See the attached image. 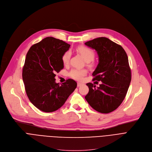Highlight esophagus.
I'll use <instances>...</instances> for the list:
<instances>
[{
    "mask_svg": "<svg viewBox=\"0 0 152 152\" xmlns=\"http://www.w3.org/2000/svg\"><path fill=\"white\" fill-rule=\"evenodd\" d=\"M77 87H80V86H83V84H82V83H77Z\"/></svg>",
    "mask_w": 152,
    "mask_h": 152,
    "instance_id": "esophagus-1",
    "label": "esophagus"
}]
</instances>
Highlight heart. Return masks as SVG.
Segmentation results:
<instances>
[{
    "label": "heart",
    "instance_id": "obj_1",
    "mask_svg": "<svg viewBox=\"0 0 152 152\" xmlns=\"http://www.w3.org/2000/svg\"><path fill=\"white\" fill-rule=\"evenodd\" d=\"M77 51L82 56L86 62L90 63L95 58V53L94 50L86 46H80L77 48ZM72 56V52L69 50H66L62 56V61L64 65H68ZM87 71L84 69H73L69 73V76L76 80H81L86 75Z\"/></svg>",
    "mask_w": 152,
    "mask_h": 152
}]
</instances>
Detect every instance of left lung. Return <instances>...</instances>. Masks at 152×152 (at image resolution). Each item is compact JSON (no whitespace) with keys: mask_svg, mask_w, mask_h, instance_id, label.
<instances>
[{"mask_svg":"<svg viewBox=\"0 0 152 152\" xmlns=\"http://www.w3.org/2000/svg\"><path fill=\"white\" fill-rule=\"evenodd\" d=\"M85 45L97 52L99 63L92 73L93 80L102 81L98 87L87 84L89 91L85 98L98 112L111 113L122 104L131 83L127 54L122 46L106 37L95 38Z\"/></svg>","mask_w":152,"mask_h":152,"instance_id":"obj_1","label":"left lung"}]
</instances>
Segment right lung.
I'll list each match as a JSON object with an SVG mask.
<instances>
[{
    "instance_id": "add662e5",
    "label": "right lung",
    "mask_w": 152,
    "mask_h": 152,
    "mask_svg": "<svg viewBox=\"0 0 152 152\" xmlns=\"http://www.w3.org/2000/svg\"><path fill=\"white\" fill-rule=\"evenodd\" d=\"M70 45L53 37H46L32 45L27 53L23 68L26 94L37 108L52 113L61 107L77 87L72 79L60 85L55 76L64 68L62 56Z\"/></svg>"
}]
</instances>
